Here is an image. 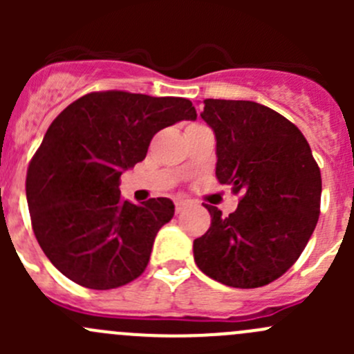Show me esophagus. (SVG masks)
Listing matches in <instances>:
<instances>
[{"label":"esophagus","instance_id":"1","mask_svg":"<svg viewBox=\"0 0 354 354\" xmlns=\"http://www.w3.org/2000/svg\"><path fill=\"white\" fill-rule=\"evenodd\" d=\"M188 205H190V202H188V200H183V198L174 200V207H176V212H178V214L183 212V210L187 209Z\"/></svg>","mask_w":354,"mask_h":354}]
</instances>
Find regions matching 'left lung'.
<instances>
[{
	"mask_svg": "<svg viewBox=\"0 0 354 354\" xmlns=\"http://www.w3.org/2000/svg\"><path fill=\"white\" fill-rule=\"evenodd\" d=\"M202 120L216 135V176L243 194L227 217L209 210L194 241L198 269L226 286L272 283L298 260L317 226L322 178L301 131L267 106L205 99Z\"/></svg>",
	"mask_w": 354,
	"mask_h": 354,
	"instance_id": "8db88e82",
	"label": "left lung"
}]
</instances>
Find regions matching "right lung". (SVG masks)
Here are the masks:
<instances>
[{
  "instance_id": "obj_1",
  "label": "right lung",
  "mask_w": 354,
  "mask_h": 354,
  "mask_svg": "<svg viewBox=\"0 0 354 354\" xmlns=\"http://www.w3.org/2000/svg\"><path fill=\"white\" fill-rule=\"evenodd\" d=\"M181 120H197L188 99L123 91L91 92L56 116L28 164L25 192L35 238L63 276L113 289L144 272L174 203L123 200L120 176L145 159L157 131Z\"/></svg>"
}]
</instances>
